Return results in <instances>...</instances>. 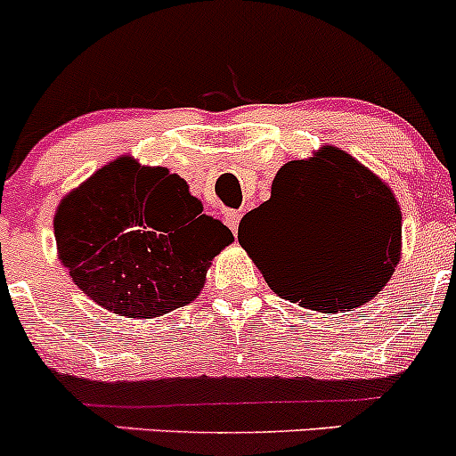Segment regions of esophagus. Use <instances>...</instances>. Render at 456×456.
Segmentation results:
<instances>
[{
	"instance_id": "1",
	"label": "esophagus",
	"mask_w": 456,
	"mask_h": 456,
	"mask_svg": "<svg viewBox=\"0 0 456 456\" xmlns=\"http://www.w3.org/2000/svg\"><path fill=\"white\" fill-rule=\"evenodd\" d=\"M240 218H242L240 211H227V214H224V223H227V227L232 229V233H238V224H240Z\"/></svg>"
}]
</instances>
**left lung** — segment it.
I'll return each instance as SVG.
<instances>
[{
	"mask_svg": "<svg viewBox=\"0 0 456 456\" xmlns=\"http://www.w3.org/2000/svg\"><path fill=\"white\" fill-rule=\"evenodd\" d=\"M282 228L278 248L247 246V228ZM238 240L266 282L287 300L315 311H348L379 293L402 247V211L393 191L353 156L324 147L291 160L271 199L240 220Z\"/></svg>",
	"mask_w": 456,
	"mask_h": 456,
	"instance_id": "left-lung-1",
	"label": "left lung"
}]
</instances>
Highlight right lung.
<instances>
[{"instance_id":"obj_1","label":"right lung","mask_w":456,"mask_h":456,"mask_svg":"<svg viewBox=\"0 0 456 456\" xmlns=\"http://www.w3.org/2000/svg\"><path fill=\"white\" fill-rule=\"evenodd\" d=\"M59 257L96 305L126 317H159L194 300L211 257L233 242L202 214L187 183L165 167L112 160L61 200Z\"/></svg>"}]
</instances>
